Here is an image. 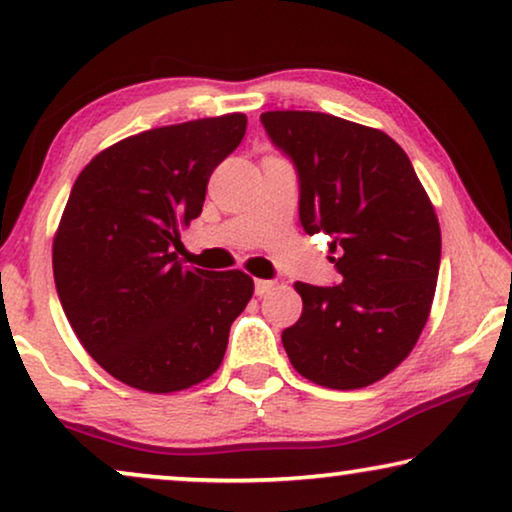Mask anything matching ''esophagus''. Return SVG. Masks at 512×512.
I'll return each instance as SVG.
<instances>
[{"label":"esophagus","mask_w":512,"mask_h":512,"mask_svg":"<svg viewBox=\"0 0 512 512\" xmlns=\"http://www.w3.org/2000/svg\"><path fill=\"white\" fill-rule=\"evenodd\" d=\"M272 289H275V282H270V279H256L254 282L256 296H265V293H270Z\"/></svg>","instance_id":"esophagus-1"}]
</instances>
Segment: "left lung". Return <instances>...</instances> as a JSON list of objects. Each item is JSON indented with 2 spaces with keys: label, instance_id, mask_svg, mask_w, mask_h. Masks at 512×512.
I'll return each mask as SVG.
<instances>
[{
  "label": "left lung",
  "instance_id": "1",
  "mask_svg": "<svg viewBox=\"0 0 512 512\" xmlns=\"http://www.w3.org/2000/svg\"><path fill=\"white\" fill-rule=\"evenodd\" d=\"M261 123L298 174L300 226L331 235L340 284H296L303 314L284 328L293 368L328 389L368 387L412 352L429 319L440 226L410 158L389 135L317 111Z\"/></svg>",
  "mask_w": 512,
  "mask_h": 512
}]
</instances>
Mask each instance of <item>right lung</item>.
<instances>
[{"label":"right lung","instance_id":"1","mask_svg":"<svg viewBox=\"0 0 512 512\" xmlns=\"http://www.w3.org/2000/svg\"><path fill=\"white\" fill-rule=\"evenodd\" d=\"M244 130V114L146 130L95 156L72 186L55 289L86 352L128 387L170 394L207 380L254 293L240 270L186 268L174 254Z\"/></svg>","mask_w":512,"mask_h":512}]
</instances>
